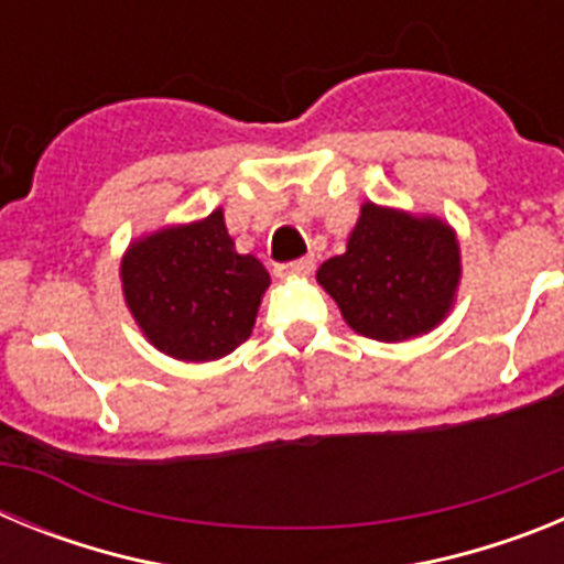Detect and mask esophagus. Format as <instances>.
I'll list each match as a JSON object with an SVG mask.
<instances>
[{
    "instance_id": "34e87169",
    "label": "esophagus",
    "mask_w": 564,
    "mask_h": 564,
    "mask_svg": "<svg viewBox=\"0 0 564 564\" xmlns=\"http://www.w3.org/2000/svg\"><path fill=\"white\" fill-rule=\"evenodd\" d=\"M313 268H316L313 257H305V259H296V262H285V265H276V276L279 279L307 276V273H313Z\"/></svg>"
}]
</instances>
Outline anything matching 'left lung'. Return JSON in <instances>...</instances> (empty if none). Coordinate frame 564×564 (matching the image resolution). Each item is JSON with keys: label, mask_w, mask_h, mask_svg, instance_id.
<instances>
[{"label": "left lung", "mask_w": 564, "mask_h": 564, "mask_svg": "<svg viewBox=\"0 0 564 564\" xmlns=\"http://www.w3.org/2000/svg\"><path fill=\"white\" fill-rule=\"evenodd\" d=\"M344 322L376 341H406L435 330L460 285V246L437 217L364 203L347 251L316 273Z\"/></svg>", "instance_id": "left-lung-1"}]
</instances>
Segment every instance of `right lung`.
I'll list each match as a JSON object with an SVG mask.
<instances>
[{"mask_svg":"<svg viewBox=\"0 0 564 564\" xmlns=\"http://www.w3.org/2000/svg\"><path fill=\"white\" fill-rule=\"evenodd\" d=\"M121 285L149 344L177 361H214L251 336L271 276L257 257L237 253L217 208L206 220L134 239Z\"/></svg>","mask_w":564,"mask_h":564,"instance_id":"1","label":"right lung"}]
</instances>
